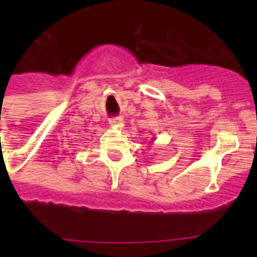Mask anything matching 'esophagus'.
I'll list each match as a JSON object with an SVG mask.
<instances>
[{
    "label": "esophagus",
    "mask_w": 257,
    "mask_h": 257,
    "mask_svg": "<svg viewBox=\"0 0 257 257\" xmlns=\"http://www.w3.org/2000/svg\"><path fill=\"white\" fill-rule=\"evenodd\" d=\"M122 122H123V119H122L121 117H115V118H110V119H109V123L112 124V126H121L122 124Z\"/></svg>",
    "instance_id": "obj_1"
}]
</instances>
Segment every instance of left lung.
I'll use <instances>...</instances> for the list:
<instances>
[{
	"label": "left lung",
	"mask_w": 257,
	"mask_h": 257,
	"mask_svg": "<svg viewBox=\"0 0 257 257\" xmlns=\"http://www.w3.org/2000/svg\"><path fill=\"white\" fill-rule=\"evenodd\" d=\"M153 139H154V138H153Z\"/></svg>",
	"instance_id": "1"
}]
</instances>
